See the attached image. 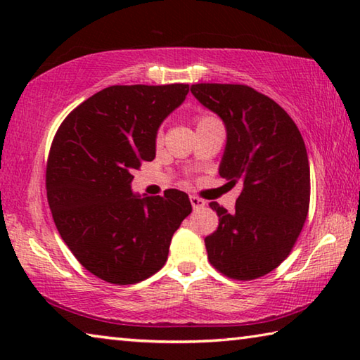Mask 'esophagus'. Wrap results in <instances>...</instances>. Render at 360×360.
<instances>
[{
	"label": "esophagus",
	"mask_w": 360,
	"mask_h": 360,
	"mask_svg": "<svg viewBox=\"0 0 360 360\" xmlns=\"http://www.w3.org/2000/svg\"><path fill=\"white\" fill-rule=\"evenodd\" d=\"M191 203H192V208H193V210H202L203 206L206 205L205 200L198 198V197H193V195L191 197Z\"/></svg>",
	"instance_id": "obj_1"
}]
</instances>
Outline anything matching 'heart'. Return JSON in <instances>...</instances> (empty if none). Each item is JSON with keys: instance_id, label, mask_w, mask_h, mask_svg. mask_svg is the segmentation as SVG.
<instances>
[{"instance_id": "b5f03b06", "label": "heart", "mask_w": 360, "mask_h": 360, "mask_svg": "<svg viewBox=\"0 0 360 360\" xmlns=\"http://www.w3.org/2000/svg\"><path fill=\"white\" fill-rule=\"evenodd\" d=\"M214 120L216 119L212 117V115H200V117H197V127L203 124H210V122H214Z\"/></svg>"}]
</instances>
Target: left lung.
Returning a JSON list of instances; mask_svg holds the SVG:
<instances>
[{
    "instance_id": "8db88e82",
    "label": "left lung",
    "mask_w": 360,
    "mask_h": 360,
    "mask_svg": "<svg viewBox=\"0 0 360 360\" xmlns=\"http://www.w3.org/2000/svg\"><path fill=\"white\" fill-rule=\"evenodd\" d=\"M203 106L227 129L219 174L240 184L235 211L217 202L219 227L205 238L210 264L231 279L251 281L290 254L309 208L307 148L290 115L249 85L193 84Z\"/></svg>"
}]
</instances>
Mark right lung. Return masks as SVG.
I'll return each mask as SVG.
<instances>
[{
	"instance_id": "obj_1",
	"label": "right lung",
	"mask_w": 360,
	"mask_h": 360,
	"mask_svg": "<svg viewBox=\"0 0 360 360\" xmlns=\"http://www.w3.org/2000/svg\"><path fill=\"white\" fill-rule=\"evenodd\" d=\"M187 92V84L111 85L72 109L53 136L46 168L53 222L103 281L129 285L157 273L191 214L178 188L144 198L130 188L131 173L154 160L158 127Z\"/></svg>"
}]
</instances>
